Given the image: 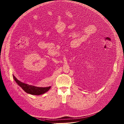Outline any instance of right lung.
Returning a JSON list of instances; mask_svg holds the SVG:
<instances>
[{
    "mask_svg": "<svg viewBox=\"0 0 124 124\" xmlns=\"http://www.w3.org/2000/svg\"><path fill=\"white\" fill-rule=\"evenodd\" d=\"M17 83L27 93L35 95H39L43 94L47 91H49L51 87H35L32 85H30L24 83H23L18 79L16 78H14Z\"/></svg>",
    "mask_w": 124,
    "mask_h": 124,
    "instance_id": "right-lung-1",
    "label": "right lung"
}]
</instances>
